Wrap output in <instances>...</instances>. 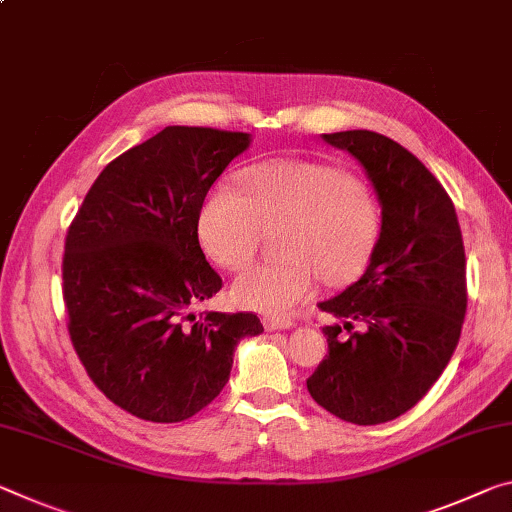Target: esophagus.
Listing matches in <instances>:
<instances>
[{
	"instance_id": "obj_1",
	"label": "esophagus",
	"mask_w": 512,
	"mask_h": 512,
	"mask_svg": "<svg viewBox=\"0 0 512 512\" xmlns=\"http://www.w3.org/2000/svg\"><path fill=\"white\" fill-rule=\"evenodd\" d=\"M264 328L266 330H287V328H294V321L289 319V316H264Z\"/></svg>"
}]
</instances>
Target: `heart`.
<instances>
[{
	"mask_svg": "<svg viewBox=\"0 0 512 512\" xmlns=\"http://www.w3.org/2000/svg\"><path fill=\"white\" fill-rule=\"evenodd\" d=\"M287 225L282 262L259 264L234 280L241 307L287 314L330 285L358 278L380 239V209L342 168L316 161H269L250 168L243 186L218 182L200 209V237L218 264L239 271L262 246L264 230Z\"/></svg>",
	"mask_w": 512,
	"mask_h": 512,
	"instance_id": "obj_1",
	"label": "heart"
}]
</instances>
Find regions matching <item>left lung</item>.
<instances>
[{
    "mask_svg": "<svg viewBox=\"0 0 512 512\" xmlns=\"http://www.w3.org/2000/svg\"><path fill=\"white\" fill-rule=\"evenodd\" d=\"M323 141L360 161L383 223L362 278L319 303L337 321L323 328L328 355L307 389L339 419L385 424L424 399L456 351L467 310L462 232L449 193L403 145L369 129Z\"/></svg>",
    "mask_w": 512,
    "mask_h": 512,
    "instance_id": "8db88e82",
    "label": "left lung"
}]
</instances>
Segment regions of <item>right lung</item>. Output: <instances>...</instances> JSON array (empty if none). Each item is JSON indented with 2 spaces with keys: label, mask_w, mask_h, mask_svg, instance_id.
Wrapping results in <instances>:
<instances>
[{
  "label": "right lung",
  "mask_w": 512,
  "mask_h": 512,
  "mask_svg": "<svg viewBox=\"0 0 512 512\" xmlns=\"http://www.w3.org/2000/svg\"><path fill=\"white\" fill-rule=\"evenodd\" d=\"M250 134L166 127L102 170L68 227V332L97 389L129 415L175 424L230 380L234 348L264 332L253 312L191 307L223 287L198 241L207 191Z\"/></svg>",
  "instance_id": "obj_1"
}]
</instances>
